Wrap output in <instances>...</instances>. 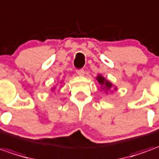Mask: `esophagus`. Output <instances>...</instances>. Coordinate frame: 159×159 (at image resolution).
<instances>
[{
  "label": "esophagus",
  "instance_id": "obj_1",
  "mask_svg": "<svg viewBox=\"0 0 159 159\" xmlns=\"http://www.w3.org/2000/svg\"><path fill=\"white\" fill-rule=\"evenodd\" d=\"M76 73H77V75H78V76H84V73H85V72H84L83 70H76Z\"/></svg>",
  "mask_w": 159,
  "mask_h": 159
}]
</instances>
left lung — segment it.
I'll list each match as a JSON object with an SVG mask.
<instances>
[{
	"mask_svg": "<svg viewBox=\"0 0 159 159\" xmlns=\"http://www.w3.org/2000/svg\"><path fill=\"white\" fill-rule=\"evenodd\" d=\"M95 79L97 80L98 83L101 85V89H102V90L104 91L106 94H107L108 92H113L112 89L117 90V87H116V86H114V84L111 83L110 81H108L107 79H106L102 75L98 74L97 76L95 77Z\"/></svg>",
	"mask_w": 159,
	"mask_h": 159,
	"instance_id": "obj_1",
	"label": "left lung"
}]
</instances>
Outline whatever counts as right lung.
I'll use <instances>...</instances> for the list:
<instances>
[{"label": "right lung", "instance_id": "add662e5", "mask_svg": "<svg viewBox=\"0 0 159 159\" xmlns=\"http://www.w3.org/2000/svg\"><path fill=\"white\" fill-rule=\"evenodd\" d=\"M56 89V87L54 86V87H52V89H51V91H53V90H54V89Z\"/></svg>", "mask_w": 159, "mask_h": 159}]
</instances>
